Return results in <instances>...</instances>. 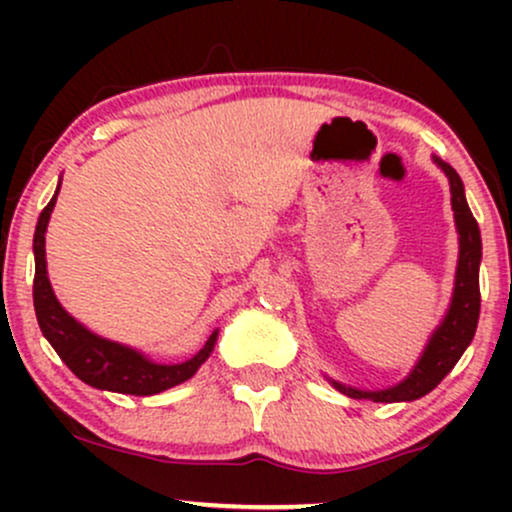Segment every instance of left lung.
I'll list each match as a JSON object with an SVG mask.
<instances>
[{
  "mask_svg": "<svg viewBox=\"0 0 512 512\" xmlns=\"http://www.w3.org/2000/svg\"><path fill=\"white\" fill-rule=\"evenodd\" d=\"M443 173L450 180V195H452V211H455V226L460 233V260H457L455 272V291H452V301L448 313L438 330L428 339L424 354L414 370L387 390H356V387H346L337 380L330 383L344 392L346 397L354 399H370V402H414V399L428 395L445 375L455 368L469 344H472L474 332H477L479 308H481V293H479V264H481V236L477 219L469 211L467 199H464V185L455 168L448 166L440 158H433Z\"/></svg>",
  "mask_w": 512,
  "mask_h": 512,
  "instance_id": "obj_1",
  "label": "left lung"
}]
</instances>
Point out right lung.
<instances>
[{
  "label": "right lung",
  "mask_w": 512,
  "mask_h": 512,
  "mask_svg": "<svg viewBox=\"0 0 512 512\" xmlns=\"http://www.w3.org/2000/svg\"><path fill=\"white\" fill-rule=\"evenodd\" d=\"M57 195H60V185H57L55 197L50 199L48 207L40 211L33 236V305L43 337L48 339L52 349L57 351V356L67 363V368L72 370L76 378L84 380L86 385L98 387V390L146 397L158 395V392L168 390V387L190 380L197 373V368L207 361L211 351H214L219 330L211 334L207 344L195 356L182 363L166 366V363H156L144 354H139L137 349H129L125 344L110 342V339L88 332L81 322H76L62 308L50 286L48 262H45V231H48V221L52 209H55Z\"/></svg>",
  "instance_id": "add662e5"
}]
</instances>
